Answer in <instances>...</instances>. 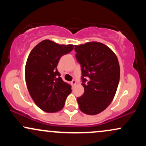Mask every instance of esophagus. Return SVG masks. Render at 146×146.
Wrapping results in <instances>:
<instances>
[{"label": "esophagus", "mask_w": 146, "mask_h": 146, "mask_svg": "<svg viewBox=\"0 0 146 146\" xmlns=\"http://www.w3.org/2000/svg\"><path fill=\"white\" fill-rule=\"evenodd\" d=\"M71 84L73 85V86H75V85H76V81H75V80H73V81L71 82Z\"/></svg>", "instance_id": "1"}]
</instances>
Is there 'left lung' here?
I'll list each match as a JSON object with an SVG mask.
<instances>
[{
	"label": "left lung",
	"instance_id": "8db88e82",
	"mask_svg": "<svg viewBox=\"0 0 146 146\" xmlns=\"http://www.w3.org/2000/svg\"><path fill=\"white\" fill-rule=\"evenodd\" d=\"M76 59L81 64L84 93L77 98L79 108L86 115H98L113 101L120 78L115 53L103 43L89 42L75 45Z\"/></svg>",
	"mask_w": 146,
	"mask_h": 146
}]
</instances>
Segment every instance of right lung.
Returning a JSON list of instances; mask_svg holds the SVG:
<instances>
[{"instance_id":"1","label":"right lung","mask_w":146,"mask_h":146,"mask_svg":"<svg viewBox=\"0 0 146 146\" xmlns=\"http://www.w3.org/2000/svg\"><path fill=\"white\" fill-rule=\"evenodd\" d=\"M73 48V44L44 40L30 52L25 65V81L33 102L43 111L61 110L71 93V86L60 78L57 66L60 58Z\"/></svg>"}]
</instances>
